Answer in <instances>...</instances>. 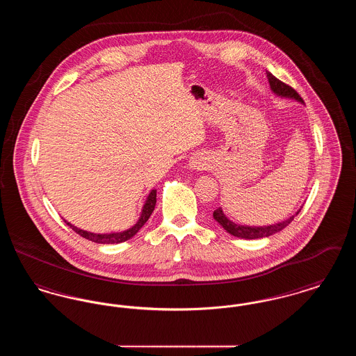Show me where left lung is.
I'll list each match as a JSON object with an SVG mask.
<instances>
[{"label":"left lung","mask_w":356,"mask_h":356,"mask_svg":"<svg viewBox=\"0 0 356 356\" xmlns=\"http://www.w3.org/2000/svg\"><path fill=\"white\" fill-rule=\"evenodd\" d=\"M267 77H268V83L271 86V90L279 97H287L292 99L296 102H302V97L298 95V92L295 89H292L289 85L282 83L280 80H277L271 72H267ZM302 211V208L295 212L291 218H288L287 220L280 221L276 224H270V225H263V227H254V225H241L236 224L232 220H229L225 213L222 212L220 207L213 212V219L220 224L221 227L232 236L240 237V238H260V237H268L282 231L283 228H286L291 221L293 220L295 216L299 215V212Z\"/></svg>","instance_id":"obj_1"}]
</instances>
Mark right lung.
<instances>
[{"mask_svg": "<svg viewBox=\"0 0 356 356\" xmlns=\"http://www.w3.org/2000/svg\"><path fill=\"white\" fill-rule=\"evenodd\" d=\"M154 205H156V189H152V191L149 192V195H148L145 203L143 205L141 215H140L138 220L136 221L135 225H132L131 228H128V229H125V231H121V232L93 234V232H88V231H84V229H80V228L74 227V225L70 224L69 221H64L67 222V225H69L76 234H79L80 236L85 237V238L90 240V241L100 243V244H118V243L127 241V240H129L131 237L135 236L136 234L141 229V227L151 218L153 209H154Z\"/></svg>", "mask_w": 356, "mask_h": 356, "instance_id": "obj_1", "label": "right lung"}]
</instances>
